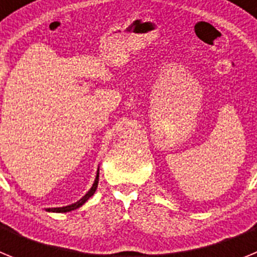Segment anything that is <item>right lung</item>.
Listing matches in <instances>:
<instances>
[{
  "label": "right lung",
  "instance_id": "right-lung-1",
  "mask_svg": "<svg viewBox=\"0 0 257 257\" xmlns=\"http://www.w3.org/2000/svg\"><path fill=\"white\" fill-rule=\"evenodd\" d=\"M97 183H99V170H97V174H96V178H95V181L94 184H92L91 189L88 190L87 193H86L85 196L82 197V198L79 199V201H77L76 203H72V205L69 206H65V207H55V208H46V211H49V212H69V211H73V210H77L78 207H81V206L85 203L86 201H87L90 197L94 196L95 190H96L97 188Z\"/></svg>",
  "mask_w": 257,
  "mask_h": 257
}]
</instances>
